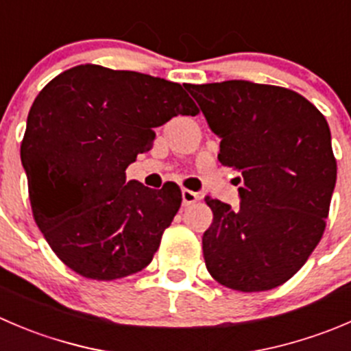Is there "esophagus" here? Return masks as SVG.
I'll return each instance as SVG.
<instances>
[{
	"mask_svg": "<svg viewBox=\"0 0 351 351\" xmlns=\"http://www.w3.org/2000/svg\"><path fill=\"white\" fill-rule=\"evenodd\" d=\"M199 199H200V197H199V193H197V192H192V190H186V189L182 190L183 206H192V204H195Z\"/></svg>",
	"mask_w": 351,
	"mask_h": 351,
	"instance_id": "1",
	"label": "esophagus"
}]
</instances>
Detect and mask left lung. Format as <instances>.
Returning <instances> with one entry per match:
<instances>
[{
    "instance_id": "8db88e82",
    "label": "left lung",
    "mask_w": 351,
    "mask_h": 351,
    "mask_svg": "<svg viewBox=\"0 0 351 351\" xmlns=\"http://www.w3.org/2000/svg\"><path fill=\"white\" fill-rule=\"evenodd\" d=\"M221 138V165L237 178L240 207L206 197V267L223 287L266 291L287 283L321 241L336 185L331 132L304 96L248 80L183 84Z\"/></svg>"
}]
</instances>
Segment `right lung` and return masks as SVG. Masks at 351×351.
<instances>
[{
  "label": "right lung",
  "mask_w": 351,
  "mask_h": 351,
  "mask_svg": "<svg viewBox=\"0 0 351 351\" xmlns=\"http://www.w3.org/2000/svg\"><path fill=\"white\" fill-rule=\"evenodd\" d=\"M197 113L180 84L99 64L70 68L40 90L20 158L34 219L70 269L111 281L152 261L182 192L127 182L125 169L152 149L156 127Z\"/></svg>",
  "instance_id": "right-lung-1"
}]
</instances>
